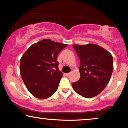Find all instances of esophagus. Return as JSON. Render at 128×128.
Segmentation results:
<instances>
[{
  "mask_svg": "<svg viewBox=\"0 0 128 128\" xmlns=\"http://www.w3.org/2000/svg\"><path fill=\"white\" fill-rule=\"evenodd\" d=\"M64 74H65L66 76H69L70 73H64Z\"/></svg>",
  "mask_w": 128,
  "mask_h": 128,
  "instance_id": "esophagus-1",
  "label": "esophagus"
}]
</instances>
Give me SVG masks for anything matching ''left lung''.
<instances>
[{
    "instance_id": "left-lung-1",
    "label": "left lung",
    "mask_w": 128,
    "mask_h": 128,
    "mask_svg": "<svg viewBox=\"0 0 128 128\" xmlns=\"http://www.w3.org/2000/svg\"><path fill=\"white\" fill-rule=\"evenodd\" d=\"M73 47L80 60V78L72 84L73 88L83 97H95L109 83L114 69L112 56L94 44L73 45Z\"/></svg>"
}]
</instances>
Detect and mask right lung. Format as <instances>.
Segmentation results:
<instances>
[{
    "label": "right lung",
    "mask_w": 128,
    "mask_h": 128,
    "mask_svg": "<svg viewBox=\"0 0 128 128\" xmlns=\"http://www.w3.org/2000/svg\"><path fill=\"white\" fill-rule=\"evenodd\" d=\"M67 44L44 39L32 44L20 59V71L30 92L39 99L50 97L56 92L63 73L57 56Z\"/></svg>",
    "instance_id": "right-lung-1"
}]
</instances>
